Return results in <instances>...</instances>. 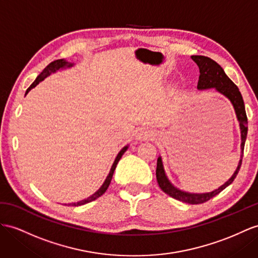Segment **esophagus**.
<instances>
[{"instance_id":"34e87169","label":"esophagus","mask_w":258,"mask_h":258,"mask_svg":"<svg viewBox=\"0 0 258 258\" xmlns=\"http://www.w3.org/2000/svg\"><path fill=\"white\" fill-rule=\"evenodd\" d=\"M155 135H154V132L150 131L146 127H143L141 128L140 131L137 132V135H136V138L140 142H143V141H146L148 140V138H153Z\"/></svg>"}]
</instances>
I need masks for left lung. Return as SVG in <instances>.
<instances>
[{"instance_id":"1","label":"left lung","mask_w":258,"mask_h":258,"mask_svg":"<svg viewBox=\"0 0 258 258\" xmlns=\"http://www.w3.org/2000/svg\"><path fill=\"white\" fill-rule=\"evenodd\" d=\"M190 57H192V60L197 64L198 69H200V78H198L197 89L203 90V89L215 88L218 92H220V94H222L224 97H227L230 100V102L233 105L236 118L240 123V130H241V154L242 155L235 172L226 183L223 184V185H221L219 188L213 190V192L195 194V193L184 192V190L176 188L173 184L169 181V179L166 175V172H164L161 157L158 158L156 176L160 188L164 193L168 194L171 197L175 198L177 201L192 204V205H197V204H203L205 202H207L210 200V198H213L216 195L219 194L221 190H223L227 186H229L230 184L234 181L237 173H239L241 164H242L244 145H245L246 135H247V126H246L247 116L245 112V105H244L243 98L239 88H237L236 85L226 75V73H224L221 66L214 60H211L210 57L204 56V55H192Z\"/></svg>"}]
</instances>
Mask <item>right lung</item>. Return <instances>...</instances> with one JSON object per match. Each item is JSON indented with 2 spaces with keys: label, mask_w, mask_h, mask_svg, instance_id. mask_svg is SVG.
Listing matches in <instances>:
<instances>
[{
  "label": "right lung",
  "mask_w": 258,
  "mask_h": 258,
  "mask_svg": "<svg viewBox=\"0 0 258 258\" xmlns=\"http://www.w3.org/2000/svg\"><path fill=\"white\" fill-rule=\"evenodd\" d=\"M71 66H73V64H72V63H69L68 61H65L64 58H61V60H55V61H53V62H51V63L47 66V68H45V69L40 73V75H39V76L36 78V81L30 85V87L27 89V91H26V95H27L28 92H29L32 88H35L39 83L42 82L45 77H48L50 74H52V73H55L56 71L61 70V69L71 68ZM127 148H128V146L123 147V148L120 150V153L117 154V156H116V158H115V160H114L113 164H112L111 170H110V172H109V174H108V176H107V179H105V181L103 182L101 187L99 188L96 193H94L91 196L87 197V198H86V200H83V201L77 202V203H72V204H69V205H72V206H82V205L90 203V202H92V201L97 200L98 197H100L101 195H103L105 190L108 189V187H109V185H110L111 180H112V176H113V173H114V170H115V168H116L117 162L120 161V159L122 158L123 154L125 153V151L127 150Z\"/></svg>",
  "instance_id": "obj_1"
}]
</instances>
